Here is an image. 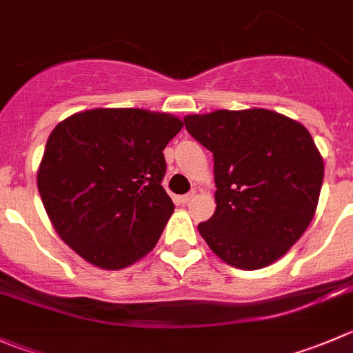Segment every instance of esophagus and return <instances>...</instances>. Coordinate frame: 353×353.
I'll return each mask as SVG.
<instances>
[{
  "label": "esophagus",
  "instance_id": "34e87169",
  "mask_svg": "<svg viewBox=\"0 0 353 353\" xmlns=\"http://www.w3.org/2000/svg\"><path fill=\"white\" fill-rule=\"evenodd\" d=\"M193 198H194V191H191V193L179 196V201H181V203H190V201L193 200Z\"/></svg>",
  "mask_w": 353,
  "mask_h": 353
}]
</instances>
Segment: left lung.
Instances as JSON below:
<instances>
[{
  "label": "left lung",
  "instance_id": "8db88e82",
  "mask_svg": "<svg viewBox=\"0 0 353 353\" xmlns=\"http://www.w3.org/2000/svg\"><path fill=\"white\" fill-rule=\"evenodd\" d=\"M184 125L214 153L215 208L198 224L212 252L255 271L281 259L316 214L324 162L300 122L265 108L186 115Z\"/></svg>",
  "mask_w": 353,
  "mask_h": 353
}]
</instances>
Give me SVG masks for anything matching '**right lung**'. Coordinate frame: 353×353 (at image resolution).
I'll use <instances>...</instances> for the list:
<instances>
[{
  "mask_svg": "<svg viewBox=\"0 0 353 353\" xmlns=\"http://www.w3.org/2000/svg\"><path fill=\"white\" fill-rule=\"evenodd\" d=\"M183 121L143 108H93L51 131L37 190L54 231L97 268L117 271L159 241L174 203L163 150Z\"/></svg>",
  "mask_w": 353,
  "mask_h": 353,
  "instance_id": "right-lung-1",
  "label": "right lung"
}]
</instances>
